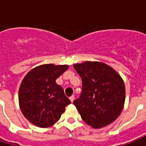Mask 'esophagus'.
Instances as JSON below:
<instances>
[{"label": "esophagus", "mask_w": 146, "mask_h": 146, "mask_svg": "<svg viewBox=\"0 0 146 146\" xmlns=\"http://www.w3.org/2000/svg\"><path fill=\"white\" fill-rule=\"evenodd\" d=\"M70 101L73 102L74 101V99H75V97H74V95H72V96H70Z\"/></svg>", "instance_id": "esophagus-1"}]
</instances>
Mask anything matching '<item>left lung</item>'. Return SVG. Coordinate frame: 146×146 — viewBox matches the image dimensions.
<instances>
[{
  "label": "left lung",
  "mask_w": 146,
  "mask_h": 146,
  "mask_svg": "<svg viewBox=\"0 0 146 146\" xmlns=\"http://www.w3.org/2000/svg\"><path fill=\"white\" fill-rule=\"evenodd\" d=\"M82 80V91L73 101L83 120L94 128L113 123L122 112L125 87L113 68L98 62L73 65Z\"/></svg>",
  "instance_id": "1"
}]
</instances>
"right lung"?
Segmentation results:
<instances>
[{"label": "right lung", "mask_w": 146, "mask_h": 146, "mask_svg": "<svg viewBox=\"0 0 146 146\" xmlns=\"http://www.w3.org/2000/svg\"><path fill=\"white\" fill-rule=\"evenodd\" d=\"M68 67L44 64L33 69L24 77L19 92V106L25 117L34 125H53L65 107L71 103L62 87L55 82Z\"/></svg>", "instance_id": "obj_1"}]
</instances>
